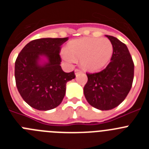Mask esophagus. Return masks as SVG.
Listing matches in <instances>:
<instances>
[{"label":"esophagus","instance_id":"1","mask_svg":"<svg viewBox=\"0 0 149 149\" xmlns=\"http://www.w3.org/2000/svg\"><path fill=\"white\" fill-rule=\"evenodd\" d=\"M80 72H81V70H80V69H78V68H76V69H75V74H78Z\"/></svg>","mask_w":149,"mask_h":149}]
</instances>
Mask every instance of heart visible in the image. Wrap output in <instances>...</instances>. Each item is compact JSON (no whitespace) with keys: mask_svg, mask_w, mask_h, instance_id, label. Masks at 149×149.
<instances>
[{"mask_svg":"<svg viewBox=\"0 0 149 149\" xmlns=\"http://www.w3.org/2000/svg\"><path fill=\"white\" fill-rule=\"evenodd\" d=\"M113 51V47L108 39L85 38L72 42L68 52H64V58L68 62L80 59L86 68L99 69L109 63Z\"/></svg>","mask_w":149,"mask_h":149,"instance_id":"obj_1","label":"heart"}]
</instances>
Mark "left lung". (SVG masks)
I'll return each mask as SVG.
<instances>
[{
  "instance_id": "obj_1",
  "label": "left lung",
  "mask_w": 149,
  "mask_h": 149,
  "mask_svg": "<svg viewBox=\"0 0 149 149\" xmlns=\"http://www.w3.org/2000/svg\"><path fill=\"white\" fill-rule=\"evenodd\" d=\"M113 51L108 65L103 70L86 73L88 81L84 88L86 101L101 110H108L120 104L131 89L134 64L125 44L112 36Z\"/></svg>"
}]
</instances>
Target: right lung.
Listing matches in <instances>:
<instances>
[{"instance_id": "right-lung-1", "label": "right lung", "mask_w": 149, "mask_h": 149, "mask_svg": "<svg viewBox=\"0 0 149 149\" xmlns=\"http://www.w3.org/2000/svg\"><path fill=\"white\" fill-rule=\"evenodd\" d=\"M66 38H43L27 43L15 63V84L26 103L39 110H49L60 104L65 85L75 77L74 72H64L60 66V46ZM41 56L49 62L38 64Z\"/></svg>"}]
</instances>
